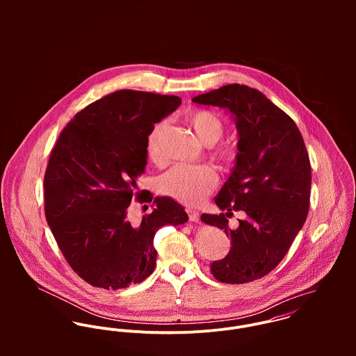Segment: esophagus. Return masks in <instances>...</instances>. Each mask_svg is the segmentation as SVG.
I'll return each instance as SVG.
<instances>
[{
    "mask_svg": "<svg viewBox=\"0 0 356 356\" xmlns=\"http://www.w3.org/2000/svg\"><path fill=\"white\" fill-rule=\"evenodd\" d=\"M186 212H188V215H189V220H191V222H199V220H200V213H199V211L192 209V208H186Z\"/></svg>",
    "mask_w": 356,
    "mask_h": 356,
    "instance_id": "34e87169",
    "label": "esophagus"
}]
</instances>
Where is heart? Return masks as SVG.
<instances>
[{
	"instance_id": "heart-1",
	"label": "heart",
	"mask_w": 356,
	"mask_h": 356,
	"mask_svg": "<svg viewBox=\"0 0 356 356\" xmlns=\"http://www.w3.org/2000/svg\"><path fill=\"white\" fill-rule=\"evenodd\" d=\"M186 122L195 131L197 140L208 147L216 144L226 130L223 119L209 109L192 111L186 116ZM164 129V122L156 124L147 140V154L153 163L163 161L161 138ZM212 157L223 165H233L237 161L238 151L234 147L223 145L212 152ZM216 182L218 175L212 167L207 164L181 163L164 172L159 178L157 186L163 195L181 203L197 204L216 186Z\"/></svg>"
}]
</instances>
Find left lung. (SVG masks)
<instances>
[{
    "label": "left lung",
    "mask_w": 356,
    "mask_h": 356,
    "mask_svg": "<svg viewBox=\"0 0 356 356\" xmlns=\"http://www.w3.org/2000/svg\"><path fill=\"white\" fill-rule=\"evenodd\" d=\"M193 102L229 109L240 136L236 167L215 203L247 218L232 230L225 213L202 215L232 238L229 254L211 263V274L226 284L252 282L280 264L305 225L311 193L305 141L289 115L245 85H226Z\"/></svg>",
    "instance_id": "left-lung-1"
}]
</instances>
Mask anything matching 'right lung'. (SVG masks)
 <instances>
[{"label":"right lung","instance_id":"1","mask_svg":"<svg viewBox=\"0 0 356 356\" xmlns=\"http://www.w3.org/2000/svg\"><path fill=\"white\" fill-rule=\"evenodd\" d=\"M179 105L178 96L113 92L78 112L51 149L45 216L67 263L96 288L143 282L156 266V232L188 220L170 197H156L138 225L127 219L131 200L152 202L149 192H134L145 172L148 136Z\"/></svg>","mask_w":356,"mask_h":356}]
</instances>
